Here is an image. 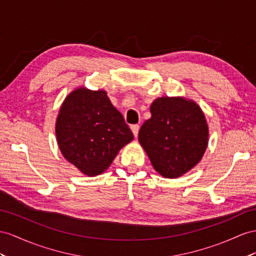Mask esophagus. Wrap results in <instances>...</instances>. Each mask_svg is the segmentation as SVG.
<instances>
[{"label":"esophagus","mask_w":256,"mask_h":256,"mask_svg":"<svg viewBox=\"0 0 256 256\" xmlns=\"http://www.w3.org/2000/svg\"><path fill=\"white\" fill-rule=\"evenodd\" d=\"M130 130H132V132L134 134V136L136 137L138 135V130H140V126H137V124H134V126H130Z\"/></svg>","instance_id":"esophagus-1"}]
</instances>
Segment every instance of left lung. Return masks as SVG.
Listing matches in <instances>:
<instances>
[{"label":"left lung","mask_w":256,"mask_h":256,"mask_svg":"<svg viewBox=\"0 0 256 256\" xmlns=\"http://www.w3.org/2000/svg\"><path fill=\"white\" fill-rule=\"evenodd\" d=\"M138 140L163 178H176L198 164L206 152L208 128L204 114L192 100L160 97L150 106Z\"/></svg>","instance_id":"obj_1"}]
</instances>
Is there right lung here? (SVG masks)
Returning <instances> with one entry per match:
<instances>
[{
    "label": "right lung",
    "instance_id": "1",
    "mask_svg": "<svg viewBox=\"0 0 256 256\" xmlns=\"http://www.w3.org/2000/svg\"><path fill=\"white\" fill-rule=\"evenodd\" d=\"M55 130L64 158L88 176L106 171L120 149L134 138L106 92L85 88L64 98Z\"/></svg>",
    "mask_w": 256,
    "mask_h": 256
}]
</instances>
